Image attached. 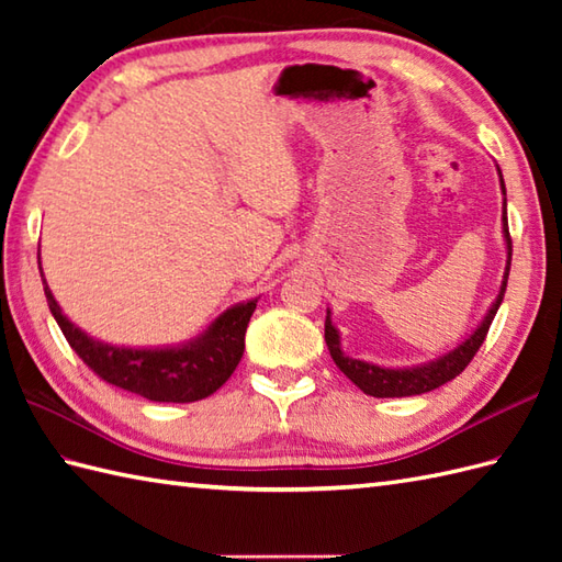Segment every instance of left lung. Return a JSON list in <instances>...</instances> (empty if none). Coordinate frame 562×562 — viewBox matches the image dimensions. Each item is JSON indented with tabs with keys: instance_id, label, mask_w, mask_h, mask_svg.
<instances>
[{
	"instance_id": "8db88e82",
	"label": "left lung",
	"mask_w": 562,
	"mask_h": 562,
	"mask_svg": "<svg viewBox=\"0 0 562 562\" xmlns=\"http://www.w3.org/2000/svg\"><path fill=\"white\" fill-rule=\"evenodd\" d=\"M499 188L505 193V181H503V171H499ZM503 236L507 244V266H505V274H503V284H499V292L495 296V302L487 308V314L483 316V321L475 330L471 333L469 338L461 340L457 348L439 355L437 360H429L425 364H413V367H381V364H372L364 360H352L342 352L340 345V333L338 328L333 326L330 318V308L326 312V345L330 350L333 362L338 364L340 372L348 376L357 389H362L367 396L374 398H401V396H420V393L435 391L441 384H447L453 376H459L469 362L479 352V348L483 345L487 328H491L493 318L497 314L499 304H503V296L507 290V278H509V266H512V238H509V226H507V198H505V214H503Z\"/></svg>"
}]
</instances>
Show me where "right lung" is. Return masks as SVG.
Here are the masks:
<instances>
[{"label":"right lung","instance_id":"obj_1","mask_svg":"<svg viewBox=\"0 0 562 562\" xmlns=\"http://www.w3.org/2000/svg\"><path fill=\"white\" fill-rule=\"evenodd\" d=\"M41 268V254H38ZM43 278V272H41ZM47 306L67 342L103 381L159 403H193L207 398L241 362L248 321L258 300L222 312L198 338L164 348H125L91 338L63 314L43 278Z\"/></svg>","mask_w":562,"mask_h":562}]
</instances>
